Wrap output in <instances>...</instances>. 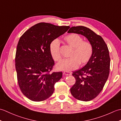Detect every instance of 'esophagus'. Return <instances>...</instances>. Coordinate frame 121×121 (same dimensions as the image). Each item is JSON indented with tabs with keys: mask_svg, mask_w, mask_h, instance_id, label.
Here are the masks:
<instances>
[{
	"mask_svg": "<svg viewBox=\"0 0 121 121\" xmlns=\"http://www.w3.org/2000/svg\"><path fill=\"white\" fill-rule=\"evenodd\" d=\"M63 74V75H71L72 74L71 72H64Z\"/></svg>",
	"mask_w": 121,
	"mask_h": 121,
	"instance_id": "obj_1",
	"label": "esophagus"
}]
</instances>
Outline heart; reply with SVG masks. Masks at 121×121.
<instances>
[{
	"instance_id": "obj_1",
	"label": "heart",
	"mask_w": 121,
	"mask_h": 121,
	"mask_svg": "<svg viewBox=\"0 0 121 121\" xmlns=\"http://www.w3.org/2000/svg\"><path fill=\"white\" fill-rule=\"evenodd\" d=\"M66 43L72 48L69 58L62 60L56 65L59 70L71 71L78 68L79 65H83L88 62L93 52V48L91 43L83 41L80 35L71 34L64 38ZM49 50L53 59L56 61L61 60L60 42L58 39L53 40L49 46Z\"/></svg>"
}]
</instances>
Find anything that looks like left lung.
Instances as JSON below:
<instances>
[{
    "label": "left lung",
    "mask_w": 121,
    "mask_h": 121,
    "mask_svg": "<svg viewBox=\"0 0 121 121\" xmlns=\"http://www.w3.org/2000/svg\"><path fill=\"white\" fill-rule=\"evenodd\" d=\"M68 33L84 36L93 48L92 55L86 65L73 72L76 82L70 89L71 93L75 98L88 101L99 94L108 78L110 65L108 48L103 38L89 28L73 26Z\"/></svg>",
    "instance_id": "8db88e82"
}]
</instances>
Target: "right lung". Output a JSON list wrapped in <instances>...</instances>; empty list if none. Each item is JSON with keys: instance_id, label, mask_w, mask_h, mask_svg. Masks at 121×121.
<instances>
[{"instance_id": "right-lung-1", "label": "right lung", "mask_w": 121, "mask_h": 121, "mask_svg": "<svg viewBox=\"0 0 121 121\" xmlns=\"http://www.w3.org/2000/svg\"><path fill=\"white\" fill-rule=\"evenodd\" d=\"M69 28L39 23L20 37L15 59L17 82L22 93L32 101L48 99L53 93L55 83L62 78V72L50 73L55 62L49 46Z\"/></svg>"}]
</instances>
